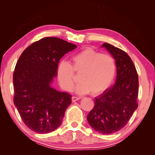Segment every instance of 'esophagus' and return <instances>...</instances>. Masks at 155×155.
<instances>
[{
    "instance_id": "obj_1",
    "label": "esophagus",
    "mask_w": 155,
    "mask_h": 155,
    "mask_svg": "<svg viewBox=\"0 0 155 155\" xmlns=\"http://www.w3.org/2000/svg\"><path fill=\"white\" fill-rule=\"evenodd\" d=\"M79 99H80L79 97H72V103H74V102H75V101H78Z\"/></svg>"
}]
</instances>
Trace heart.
<instances>
[{
  "mask_svg": "<svg viewBox=\"0 0 155 155\" xmlns=\"http://www.w3.org/2000/svg\"><path fill=\"white\" fill-rule=\"evenodd\" d=\"M72 64L66 61L58 62L57 76L62 88L69 91L74 84V72L81 73V83L76 86L78 94L98 95L108 88L113 82L116 64L111 56L101 54L91 48L74 54L71 57Z\"/></svg>",
  "mask_w": 155,
  "mask_h": 155,
  "instance_id": "b5f03b06",
  "label": "heart"
}]
</instances>
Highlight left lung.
<instances>
[{"mask_svg": "<svg viewBox=\"0 0 155 155\" xmlns=\"http://www.w3.org/2000/svg\"><path fill=\"white\" fill-rule=\"evenodd\" d=\"M101 47L106 48L116 61V81L94 98V107L87 115V120L94 130L109 134L123 128L137 108L139 78L126 52L107 42Z\"/></svg>", "mask_w": 155, "mask_h": 155, "instance_id": "8db88e82", "label": "left lung"}]
</instances>
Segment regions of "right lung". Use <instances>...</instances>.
<instances>
[{"label": "right lung", "instance_id": "obj_1", "mask_svg": "<svg viewBox=\"0 0 155 155\" xmlns=\"http://www.w3.org/2000/svg\"><path fill=\"white\" fill-rule=\"evenodd\" d=\"M77 47L61 38L45 37L20 56L13 74L14 104L26 126L35 133H51L61 124L72 97L51 84L60 59Z\"/></svg>", "mask_w": 155, "mask_h": 155}]
</instances>
